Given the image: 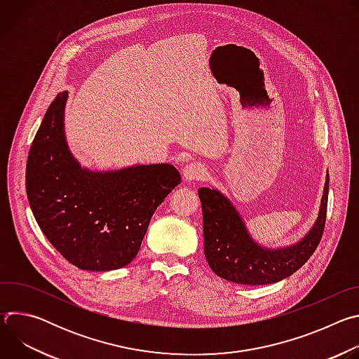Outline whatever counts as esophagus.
<instances>
[{
  "label": "esophagus",
  "instance_id": "obj_1",
  "mask_svg": "<svg viewBox=\"0 0 359 359\" xmlns=\"http://www.w3.org/2000/svg\"><path fill=\"white\" fill-rule=\"evenodd\" d=\"M182 173H183L184 180L191 182V180H203L204 177H206L208 170H206V168H204L201 163L193 162V163L186 165V166L183 168Z\"/></svg>",
  "mask_w": 359,
  "mask_h": 359
}]
</instances>
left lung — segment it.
Listing matches in <instances>:
<instances>
[{
	"instance_id": "8db88e82",
	"label": "left lung",
	"mask_w": 359,
	"mask_h": 359,
	"mask_svg": "<svg viewBox=\"0 0 359 359\" xmlns=\"http://www.w3.org/2000/svg\"><path fill=\"white\" fill-rule=\"evenodd\" d=\"M330 175L325 176L318 217L310 231L291 245L269 248L255 241L233 203L217 189L201 187L204 255L219 277L245 285L278 283L302 267L323 237Z\"/></svg>"
}]
</instances>
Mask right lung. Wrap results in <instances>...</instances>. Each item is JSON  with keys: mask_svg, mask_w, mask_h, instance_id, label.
<instances>
[{"mask_svg": "<svg viewBox=\"0 0 359 359\" xmlns=\"http://www.w3.org/2000/svg\"><path fill=\"white\" fill-rule=\"evenodd\" d=\"M67 99L68 90L57 95L31 144L25 173L29 208L71 264L118 270L136 257L153 213L182 177L168 163L107 172L82 168L65 137Z\"/></svg>", "mask_w": 359, "mask_h": 359, "instance_id": "obj_1", "label": "right lung"}]
</instances>
